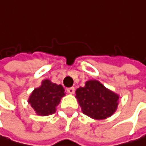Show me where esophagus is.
I'll list each match as a JSON object with an SVG mask.
<instances>
[{
    "mask_svg": "<svg viewBox=\"0 0 146 146\" xmlns=\"http://www.w3.org/2000/svg\"><path fill=\"white\" fill-rule=\"evenodd\" d=\"M67 92L70 93V94H73L75 92V88L74 87H70V88H67Z\"/></svg>",
    "mask_w": 146,
    "mask_h": 146,
    "instance_id": "esophagus-1",
    "label": "esophagus"
}]
</instances>
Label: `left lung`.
I'll list each match as a JSON object with an SVG mask.
<instances>
[{"label": "left lung", "mask_w": 146, "mask_h": 146, "mask_svg": "<svg viewBox=\"0 0 146 146\" xmlns=\"http://www.w3.org/2000/svg\"><path fill=\"white\" fill-rule=\"evenodd\" d=\"M76 94L83 113L93 119H105L117 111L119 96L97 80H89Z\"/></svg>", "instance_id": "obj_1"}]
</instances>
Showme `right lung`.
<instances>
[{"label":"right lung","instance_id":"1","mask_svg":"<svg viewBox=\"0 0 146 146\" xmlns=\"http://www.w3.org/2000/svg\"><path fill=\"white\" fill-rule=\"evenodd\" d=\"M64 89L59 84L45 79L40 87L35 88L29 98V104L39 116H48L56 112V107L64 97Z\"/></svg>","mask_w":146,"mask_h":146}]
</instances>
